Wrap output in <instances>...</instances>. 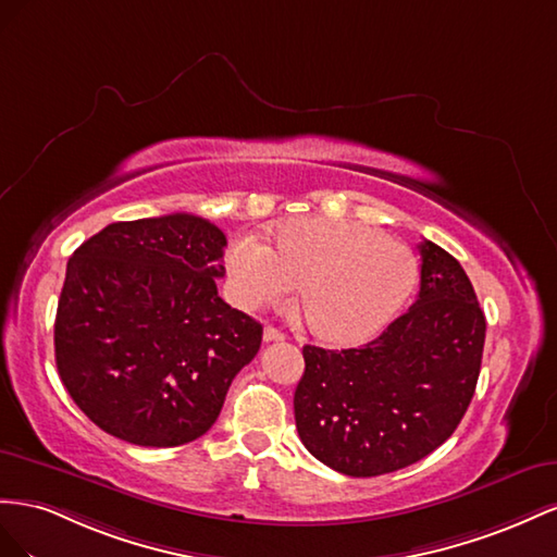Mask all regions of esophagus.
<instances>
[{
	"instance_id": "34e87169",
	"label": "esophagus",
	"mask_w": 557,
	"mask_h": 557,
	"mask_svg": "<svg viewBox=\"0 0 557 557\" xmlns=\"http://www.w3.org/2000/svg\"><path fill=\"white\" fill-rule=\"evenodd\" d=\"M263 341L265 343H275V341H284V333L275 326H265L263 329Z\"/></svg>"
}]
</instances>
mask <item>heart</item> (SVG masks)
Returning <instances> with one entry per match:
<instances>
[{
	"label": "heart",
	"instance_id": "b5f03b06",
	"mask_svg": "<svg viewBox=\"0 0 557 557\" xmlns=\"http://www.w3.org/2000/svg\"><path fill=\"white\" fill-rule=\"evenodd\" d=\"M235 304L273 306L298 284L306 326L333 345H352L383 331L418 284V259L404 243L355 221L294 219L275 231V249L259 235L228 247Z\"/></svg>",
	"mask_w": 557,
	"mask_h": 557
}]
</instances>
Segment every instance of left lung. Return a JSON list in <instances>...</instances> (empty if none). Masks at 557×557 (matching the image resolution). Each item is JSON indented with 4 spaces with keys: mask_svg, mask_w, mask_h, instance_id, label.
Returning a JSON list of instances; mask_svg holds the SVG:
<instances>
[{
    "mask_svg": "<svg viewBox=\"0 0 557 557\" xmlns=\"http://www.w3.org/2000/svg\"><path fill=\"white\" fill-rule=\"evenodd\" d=\"M420 294L361 347L306 345L294 394L304 446L355 479L420 462L448 441L479 383L485 314L465 268L446 249L420 245Z\"/></svg>",
    "mask_w": 557,
    "mask_h": 557,
    "instance_id": "obj_1",
    "label": "left lung"
}]
</instances>
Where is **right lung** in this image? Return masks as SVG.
<instances>
[{
  "label": "right lung",
  "mask_w": 557,
  "mask_h": 557,
  "mask_svg": "<svg viewBox=\"0 0 557 557\" xmlns=\"http://www.w3.org/2000/svg\"><path fill=\"white\" fill-rule=\"evenodd\" d=\"M226 235L196 214L109 224L67 261L55 363L102 432L147 448L196 441L216 422L263 326L216 292Z\"/></svg>",
  "instance_id": "right-lung-1"
}]
</instances>
